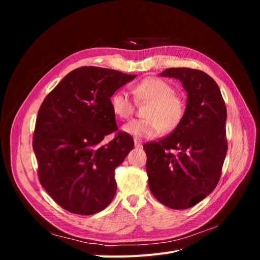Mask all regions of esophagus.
I'll list each match as a JSON object with an SVG mask.
<instances>
[{"label": "esophagus", "instance_id": "esophagus-1", "mask_svg": "<svg viewBox=\"0 0 260 260\" xmlns=\"http://www.w3.org/2000/svg\"><path fill=\"white\" fill-rule=\"evenodd\" d=\"M135 145H136V147H142L143 142L139 139H135Z\"/></svg>", "mask_w": 260, "mask_h": 260}]
</instances>
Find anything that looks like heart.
I'll return each instance as SVG.
<instances>
[{"mask_svg": "<svg viewBox=\"0 0 260 260\" xmlns=\"http://www.w3.org/2000/svg\"><path fill=\"white\" fill-rule=\"evenodd\" d=\"M138 101L148 102L147 119H135L123 124L122 131L135 138H154L160 131L178 127L184 115L182 99L174 93L172 86L159 78L148 77L133 86ZM113 113L120 119H128L135 112V102L124 90L116 91L111 98Z\"/></svg>", "mask_w": 260, "mask_h": 260, "instance_id": "1", "label": "heart"}]
</instances>
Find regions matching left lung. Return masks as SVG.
I'll use <instances>...</instances> for the list:
<instances>
[{"mask_svg": "<svg viewBox=\"0 0 260 260\" xmlns=\"http://www.w3.org/2000/svg\"><path fill=\"white\" fill-rule=\"evenodd\" d=\"M186 92L178 127L158 142L144 144L148 186L154 198L172 209H187L218 183L226 155V108L216 81L201 70L168 68Z\"/></svg>", "mask_w": 260, "mask_h": 260, "instance_id": "left-lung-1", "label": "left lung"}]
</instances>
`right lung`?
Returning a JSON list of instances; mask_svg holds the SVG:
<instances>
[{
    "label": "right lung",
    "mask_w": 260,
    "mask_h": 260,
    "mask_svg": "<svg viewBox=\"0 0 260 260\" xmlns=\"http://www.w3.org/2000/svg\"><path fill=\"white\" fill-rule=\"evenodd\" d=\"M137 75L85 66L70 72L39 109L34 151L39 179L51 198L77 215H94L113 201L115 169L135 146L117 131L111 98Z\"/></svg>",
    "instance_id": "1"
}]
</instances>
